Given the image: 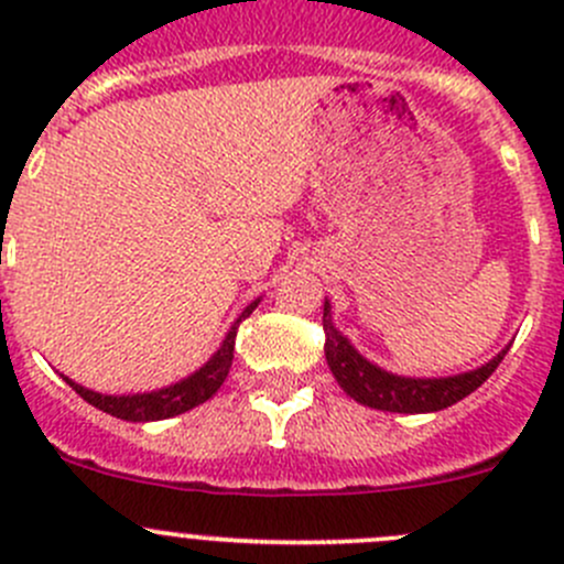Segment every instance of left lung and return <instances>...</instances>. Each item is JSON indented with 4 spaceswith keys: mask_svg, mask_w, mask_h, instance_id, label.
Instances as JSON below:
<instances>
[{
    "mask_svg": "<svg viewBox=\"0 0 564 564\" xmlns=\"http://www.w3.org/2000/svg\"><path fill=\"white\" fill-rule=\"evenodd\" d=\"M324 357L333 371L335 382L344 388L349 398L357 403L371 409H382V412H401V414H423V412H440V409L453 406L460 398L475 392L497 371L502 357L508 349L499 351L494 360L486 366L475 368V371L458 373V377L445 379H414V377H398V373L384 371V368L368 362L344 335L335 329L333 316H329V303L324 300Z\"/></svg>",
    "mask_w": 564,
    "mask_h": 564,
    "instance_id": "left-lung-1",
    "label": "left lung"
}]
</instances>
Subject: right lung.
Returning <instances> with one entry per match:
<instances>
[{
    "label": "right lung",
    "instance_id": "obj_1",
    "mask_svg": "<svg viewBox=\"0 0 564 564\" xmlns=\"http://www.w3.org/2000/svg\"><path fill=\"white\" fill-rule=\"evenodd\" d=\"M256 305H259V300H256V303H250L248 308L242 311L240 318L231 324L229 335L224 338L220 349L215 351V355L209 357V360L204 362L196 373H191V377L182 379V382L172 384V388L152 390V392H135V395H104V392L82 388V384H76L73 379H67V377H65V382L70 384V388L76 390L84 401L93 403V406L100 409V412L111 414V417L130 420V423H150V420L174 417V414H182V412H187V409L198 406V403L209 401V398L220 390V384H224L226 377H229L231 360H235L237 327H240L242 318H248L250 314H253Z\"/></svg>",
    "mask_w": 564,
    "mask_h": 564
}]
</instances>
